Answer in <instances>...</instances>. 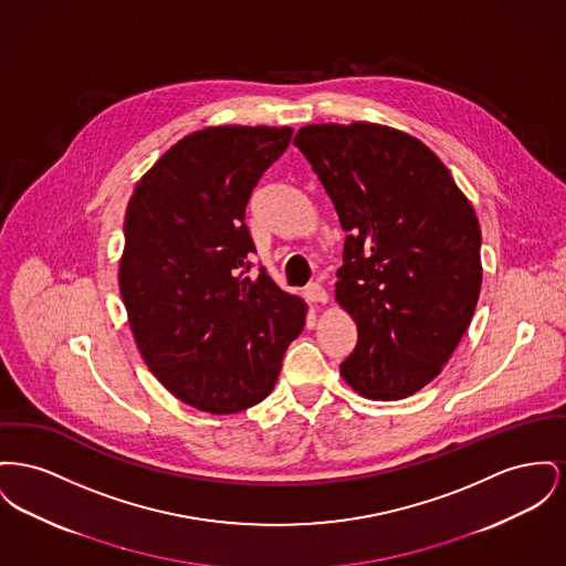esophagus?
Returning <instances> with one entry per match:
<instances>
[{"instance_id": "34e87169", "label": "esophagus", "mask_w": 566, "mask_h": 566, "mask_svg": "<svg viewBox=\"0 0 566 566\" xmlns=\"http://www.w3.org/2000/svg\"><path fill=\"white\" fill-rule=\"evenodd\" d=\"M305 295H307V300L312 301V303H325V301L329 300L327 291H325V289H323V284H318V282L307 284Z\"/></svg>"}]
</instances>
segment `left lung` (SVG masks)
I'll list each match as a JSON object with an SVG mask.
<instances>
[{
    "mask_svg": "<svg viewBox=\"0 0 566 566\" xmlns=\"http://www.w3.org/2000/svg\"><path fill=\"white\" fill-rule=\"evenodd\" d=\"M293 143L346 231L335 300L359 339L342 378L364 398H408L440 374L472 321L483 277L474 209L410 134L321 124Z\"/></svg>",
    "mask_w": 566,
    "mask_h": 566,
    "instance_id": "obj_1",
    "label": "left lung"
}]
</instances>
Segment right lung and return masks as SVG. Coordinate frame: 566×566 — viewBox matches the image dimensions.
<instances>
[{
    "instance_id": "right-lung-1",
    "label": "right lung",
    "mask_w": 566,
    "mask_h": 566,
    "mask_svg": "<svg viewBox=\"0 0 566 566\" xmlns=\"http://www.w3.org/2000/svg\"><path fill=\"white\" fill-rule=\"evenodd\" d=\"M291 128L188 134L134 188L119 291L151 374L184 403L233 415L271 394L305 303L259 266L245 207Z\"/></svg>"
}]
</instances>
